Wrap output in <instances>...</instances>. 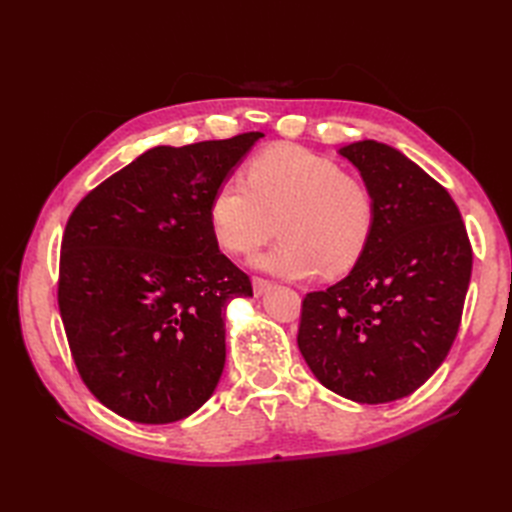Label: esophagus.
I'll list each match as a JSON object with an SVG mask.
<instances>
[{"label":"esophagus","instance_id":"esophagus-1","mask_svg":"<svg viewBox=\"0 0 512 512\" xmlns=\"http://www.w3.org/2000/svg\"><path fill=\"white\" fill-rule=\"evenodd\" d=\"M271 286H273V284H271V280H265V277H258V275H254V277H252V288H254V294H256V297H260L262 292H267Z\"/></svg>","mask_w":512,"mask_h":512}]
</instances>
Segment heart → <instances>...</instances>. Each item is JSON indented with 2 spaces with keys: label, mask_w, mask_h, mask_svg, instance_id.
I'll list each match as a JSON object with an SVG mask.
<instances>
[{
  "label": "heart",
  "mask_w": 512,
  "mask_h": 512,
  "mask_svg": "<svg viewBox=\"0 0 512 512\" xmlns=\"http://www.w3.org/2000/svg\"><path fill=\"white\" fill-rule=\"evenodd\" d=\"M215 241L235 256H252L275 232L282 241L258 265L288 280L324 271L342 275L361 258L376 222L367 185L333 160L277 145L247 164L245 179L220 183L209 205Z\"/></svg>",
  "instance_id": "1"
}]
</instances>
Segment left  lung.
<instances>
[{
    "instance_id": "8db88e82",
    "label": "left lung",
    "mask_w": 512,
    "mask_h": 512,
    "mask_svg": "<svg viewBox=\"0 0 512 512\" xmlns=\"http://www.w3.org/2000/svg\"><path fill=\"white\" fill-rule=\"evenodd\" d=\"M374 196L376 222L354 269L305 294L297 344L329 391L386 404L425 384L451 350L472 275V245L442 185L376 141L342 149Z\"/></svg>"
}]
</instances>
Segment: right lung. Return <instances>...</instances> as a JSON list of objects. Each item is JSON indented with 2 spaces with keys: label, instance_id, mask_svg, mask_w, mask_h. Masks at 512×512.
Listing matches in <instances>:
<instances>
[{
  "label": "right lung",
  "instance_id": "1",
  "mask_svg": "<svg viewBox=\"0 0 512 512\" xmlns=\"http://www.w3.org/2000/svg\"><path fill=\"white\" fill-rule=\"evenodd\" d=\"M260 132L145 151L68 218L57 303L79 376L108 410L164 425L198 410L226 361L224 307L252 297L209 205Z\"/></svg>",
  "mask_w": 512,
  "mask_h": 512
}]
</instances>
